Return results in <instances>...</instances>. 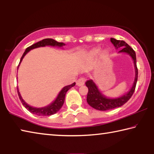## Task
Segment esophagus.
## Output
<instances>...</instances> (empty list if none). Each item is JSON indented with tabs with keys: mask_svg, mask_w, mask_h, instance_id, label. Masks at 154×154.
<instances>
[{
	"mask_svg": "<svg viewBox=\"0 0 154 154\" xmlns=\"http://www.w3.org/2000/svg\"><path fill=\"white\" fill-rule=\"evenodd\" d=\"M85 82V78H83V77L80 78V79H79L77 81V85H78V86H82V85H84Z\"/></svg>",
	"mask_w": 154,
	"mask_h": 154,
	"instance_id": "esophagus-1",
	"label": "esophagus"
}]
</instances>
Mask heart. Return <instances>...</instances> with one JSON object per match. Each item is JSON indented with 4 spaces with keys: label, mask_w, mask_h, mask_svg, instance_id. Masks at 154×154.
Here are the masks:
<instances>
[{
    "label": "heart",
    "mask_w": 154,
    "mask_h": 154,
    "mask_svg": "<svg viewBox=\"0 0 154 154\" xmlns=\"http://www.w3.org/2000/svg\"><path fill=\"white\" fill-rule=\"evenodd\" d=\"M100 52V49H94L91 51L90 53V56L91 57H96ZM109 56V51L107 50H103L101 53V56L103 58H107V56Z\"/></svg>",
    "instance_id": "b5f03b06"
}]
</instances>
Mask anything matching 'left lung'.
Here are the masks:
<instances>
[{"instance_id": "left-lung-1", "label": "left lung", "mask_w": 154, "mask_h": 154, "mask_svg": "<svg viewBox=\"0 0 154 154\" xmlns=\"http://www.w3.org/2000/svg\"><path fill=\"white\" fill-rule=\"evenodd\" d=\"M111 42L113 43L116 49H120L118 53H126L131 57L133 60L135 77L133 84L131 88L126 94L123 96H119L118 98H108L105 96L100 92V90L95 82L92 79L88 80L85 82V85L88 88V93L87 95V102L88 105L94 109L99 111H106L111 110L115 108L119 107L124 105L125 103L128 101L129 99L133 94L138 79V69L137 67V58L135 51L124 41L117 40L116 38H111Z\"/></svg>"}]
</instances>
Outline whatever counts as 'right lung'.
<instances>
[{
	"instance_id": "add662e5",
	"label": "right lung",
	"mask_w": 154,
	"mask_h": 154,
	"mask_svg": "<svg viewBox=\"0 0 154 154\" xmlns=\"http://www.w3.org/2000/svg\"><path fill=\"white\" fill-rule=\"evenodd\" d=\"M64 45H65V44L64 43H59V42H58V41H56V40L52 39V38H45V39H43L42 41H40L37 43L33 44V45H32L30 47H28V48L26 49L24 53L23 54L22 58H21L19 65H18V66H17V69H18V68H19L21 62L22 61L23 58H24V57L26 55V54L31 50V49L41 48V47H45V46H52V47H58V48H62V47H63ZM75 82L72 83V84H71V85H66V86L64 87L61 90L60 92H59L58 96H57L56 98L53 101V102H52L51 104H49V105L48 106H43V107H40V108L34 107V106H30L28 105V104L26 103L24 100V99L22 98V96H21L18 88H17L18 96H19V98L20 99L21 102H22V105L25 106L26 109H27L30 112V113H32V114L36 115V116H51V115L56 113L57 112H58L60 109H61V107L62 106V105H63V104L64 103L65 95H66V93L67 92V91L69 89H71L72 87L75 86Z\"/></svg>"
}]
</instances>
